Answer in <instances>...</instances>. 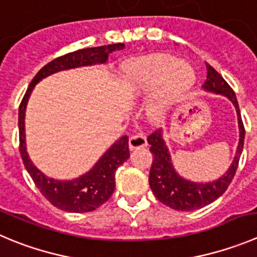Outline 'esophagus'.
<instances>
[{
	"mask_svg": "<svg viewBox=\"0 0 257 257\" xmlns=\"http://www.w3.org/2000/svg\"><path fill=\"white\" fill-rule=\"evenodd\" d=\"M146 146H147V137H146V134L143 132L134 134V136L131 137V140H129V148L131 150L143 148Z\"/></svg>",
	"mask_w": 257,
	"mask_h": 257,
	"instance_id": "obj_1",
	"label": "esophagus"
}]
</instances>
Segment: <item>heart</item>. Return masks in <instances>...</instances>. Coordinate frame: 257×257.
Returning a JSON list of instances; mask_svg holds the SVG:
<instances>
[{
	"instance_id": "heart-1",
	"label": "heart",
	"mask_w": 257,
	"mask_h": 257,
	"mask_svg": "<svg viewBox=\"0 0 257 257\" xmlns=\"http://www.w3.org/2000/svg\"><path fill=\"white\" fill-rule=\"evenodd\" d=\"M123 82L132 93H150L157 90V100L150 115L160 117L195 82L193 67L169 54H151L128 62L123 68Z\"/></svg>"
}]
</instances>
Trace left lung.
Instances as JSON below:
<instances>
[{
    "mask_svg": "<svg viewBox=\"0 0 257 257\" xmlns=\"http://www.w3.org/2000/svg\"><path fill=\"white\" fill-rule=\"evenodd\" d=\"M203 88L208 92L218 93L227 97L233 104L237 112L239 141L233 162L226 174L210 183H194L190 180L184 179L174 169L171 156L164 141L161 129L155 131L147 138L148 143L151 145L150 151L153 156V162L150 170L151 189L156 198L161 203L172 209L181 210V212L200 209L217 200L232 183L237 166H238L242 150H243L244 128L236 95L228 83L224 81V78L209 64H207V80L203 85Z\"/></svg>",
    "mask_w": 257,
    "mask_h": 257,
    "instance_id": "left-lung-1",
    "label": "left lung"
}]
</instances>
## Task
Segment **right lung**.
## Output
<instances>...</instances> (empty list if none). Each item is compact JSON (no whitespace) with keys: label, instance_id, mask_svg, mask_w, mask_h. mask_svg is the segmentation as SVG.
Here are the masks:
<instances>
[{"label":"right lung","instance_id":"right-lung-1","mask_svg":"<svg viewBox=\"0 0 257 257\" xmlns=\"http://www.w3.org/2000/svg\"><path fill=\"white\" fill-rule=\"evenodd\" d=\"M123 48L124 44L121 43L86 48V49L67 53L64 56L53 59L35 74V77L29 85L20 107H19L20 155L24 165L37 188L44 195V198L50 201L54 207L64 210V212H91L109 200L115 189V171L129 158V138L124 136L120 140H117L100 157L99 161L96 162L95 166L90 171L77 179L62 181V180H54L52 177L45 176L31 162L28 152H26L25 110L29 97H30L35 85L50 74L64 71V69L76 68V67L106 63L110 53H112L114 50H120Z\"/></svg>","mask_w":257,"mask_h":257}]
</instances>
